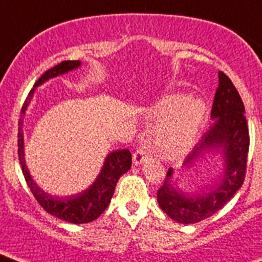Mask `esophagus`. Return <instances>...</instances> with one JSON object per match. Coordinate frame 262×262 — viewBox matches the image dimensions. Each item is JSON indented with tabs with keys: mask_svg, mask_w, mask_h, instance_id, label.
I'll use <instances>...</instances> for the list:
<instances>
[{
	"mask_svg": "<svg viewBox=\"0 0 262 262\" xmlns=\"http://www.w3.org/2000/svg\"><path fill=\"white\" fill-rule=\"evenodd\" d=\"M148 155H149V151H148L147 145H140L135 151V154H134V163L136 165H140L144 160L148 159Z\"/></svg>",
	"mask_w": 262,
	"mask_h": 262,
	"instance_id": "34e87169",
	"label": "esophagus"
}]
</instances>
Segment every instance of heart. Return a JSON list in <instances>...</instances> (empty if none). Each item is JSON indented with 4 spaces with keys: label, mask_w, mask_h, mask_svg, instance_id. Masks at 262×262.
Masks as SVG:
<instances>
[{
    "label": "heart",
    "mask_w": 262,
    "mask_h": 262,
    "mask_svg": "<svg viewBox=\"0 0 262 262\" xmlns=\"http://www.w3.org/2000/svg\"><path fill=\"white\" fill-rule=\"evenodd\" d=\"M205 113L202 101H189L184 96H172L163 101L155 111L161 120L156 129L157 151L166 157L185 154L195 140Z\"/></svg>",
    "instance_id": "obj_1"
}]
</instances>
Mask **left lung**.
<instances>
[{
    "mask_svg": "<svg viewBox=\"0 0 262 262\" xmlns=\"http://www.w3.org/2000/svg\"><path fill=\"white\" fill-rule=\"evenodd\" d=\"M212 124L200 143L187 155L185 165H190L206 151H219L223 155L224 173L221 181L207 191L189 195L173 186L169 168L163 186L157 190V202L173 221L194 224L212 216L242 187L247 173L249 151V131L244 115V103L232 81L219 72V86L211 108Z\"/></svg>",
    "mask_w": 262,
    "mask_h": 262,
    "instance_id": "8db88e82",
    "label": "left lung"
}]
</instances>
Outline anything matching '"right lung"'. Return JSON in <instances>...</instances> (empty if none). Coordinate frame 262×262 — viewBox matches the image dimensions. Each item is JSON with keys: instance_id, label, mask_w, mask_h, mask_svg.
<instances>
[{"instance_id": "right-lung-1", "label": "right lung", "mask_w": 262, "mask_h": 262, "mask_svg": "<svg viewBox=\"0 0 262 262\" xmlns=\"http://www.w3.org/2000/svg\"><path fill=\"white\" fill-rule=\"evenodd\" d=\"M81 66L80 60H67L61 61L60 64L55 66L53 68L46 71L43 75L39 77L34 88L39 86L43 82L52 77H56L59 75H64L67 72L73 71ZM34 90H30L29 96L22 106V115H25L34 96ZM23 120H19V128H18V159H19L22 172L25 176V180L27 182V186L30 187L32 195L35 196L39 205L43 207L47 212H50L53 216L59 217L61 221L69 222V223L82 224L93 222L94 219L99 216L106 210L111 201V196L114 194L115 186H117L118 180L120 176L131 168L133 164V157L128 149H117L111 152L105 159L101 173L97 177L93 185L82 191L81 194L72 196H53L51 194L41 190L40 187L32 181L31 176L27 170L26 163H25V151H23V131H22Z\"/></svg>"}]
</instances>
